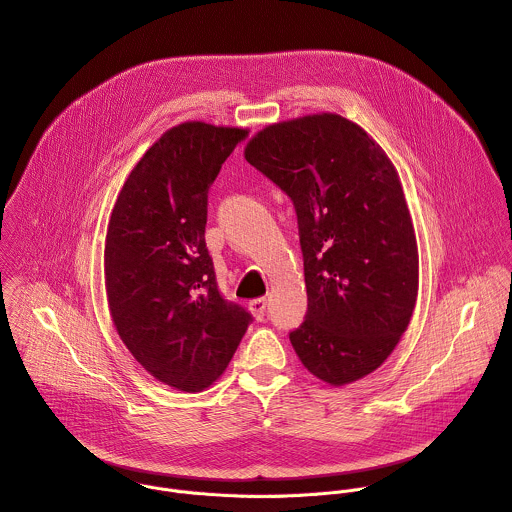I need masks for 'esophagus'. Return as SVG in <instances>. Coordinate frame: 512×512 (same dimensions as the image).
I'll return each instance as SVG.
<instances>
[{
	"instance_id": "1",
	"label": "esophagus",
	"mask_w": 512,
	"mask_h": 512,
	"mask_svg": "<svg viewBox=\"0 0 512 512\" xmlns=\"http://www.w3.org/2000/svg\"><path fill=\"white\" fill-rule=\"evenodd\" d=\"M265 306H267L265 298H257V300H251V302H249V312L253 314L255 320H263V316H265Z\"/></svg>"
}]
</instances>
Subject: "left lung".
I'll list each match as a JSON object with an SVG mask.
<instances>
[{
    "mask_svg": "<svg viewBox=\"0 0 512 512\" xmlns=\"http://www.w3.org/2000/svg\"><path fill=\"white\" fill-rule=\"evenodd\" d=\"M245 160L296 206L308 314L289 334L320 381L342 387L377 371L409 326L419 255L399 174L381 145L336 113L257 131Z\"/></svg>",
    "mask_w": 512,
    "mask_h": 512,
    "instance_id": "obj_1",
    "label": "left lung"
}]
</instances>
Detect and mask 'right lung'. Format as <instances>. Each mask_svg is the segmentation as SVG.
I'll list each match as a JSON object with an SVG mask.
<instances>
[{"label":"right lung","instance_id":"right-lung-1","mask_svg":"<svg viewBox=\"0 0 512 512\" xmlns=\"http://www.w3.org/2000/svg\"><path fill=\"white\" fill-rule=\"evenodd\" d=\"M247 133L204 121L174 125L133 166L109 218L113 324L141 367L176 391L208 389L251 322L223 300L204 243L208 188Z\"/></svg>","mask_w":512,"mask_h":512}]
</instances>
